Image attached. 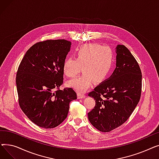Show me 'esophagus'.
<instances>
[{"label": "esophagus", "instance_id": "esophagus-1", "mask_svg": "<svg viewBox=\"0 0 159 159\" xmlns=\"http://www.w3.org/2000/svg\"><path fill=\"white\" fill-rule=\"evenodd\" d=\"M85 97H86L85 93H82V92L78 93V98H84Z\"/></svg>", "mask_w": 159, "mask_h": 159}]
</instances>
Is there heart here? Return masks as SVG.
I'll return each instance as SVG.
<instances>
[{
  "instance_id": "heart-1",
  "label": "heart",
  "mask_w": 159,
  "mask_h": 159,
  "mask_svg": "<svg viewBox=\"0 0 159 159\" xmlns=\"http://www.w3.org/2000/svg\"><path fill=\"white\" fill-rule=\"evenodd\" d=\"M115 63V55L111 48L92 43L80 46L75 52V58L68 57L63 63V72L68 77L83 74L68 82V86L83 92L92 84L103 82L111 72Z\"/></svg>"
}]
</instances>
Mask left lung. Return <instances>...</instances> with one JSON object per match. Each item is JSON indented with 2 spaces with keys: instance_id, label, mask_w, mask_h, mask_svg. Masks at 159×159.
<instances>
[{
  "instance_id": "1",
  "label": "left lung",
  "mask_w": 159,
  "mask_h": 159,
  "mask_svg": "<svg viewBox=\"0 0 159 159\" xmlns=\"http://www.w3.org/2000/svg\"><path fill=\"white\" fill-rule=\"evenodd\" d=\"M116 68L111 76L90 91L95 106L89 111L91 124L102 132H110L126 122L138 104L142 91V73L129 50L117 45Z\"/></svg>"
}]
</instances>
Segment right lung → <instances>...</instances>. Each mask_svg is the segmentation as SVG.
Returning a JSON list of instances; mask_svg holds the SVG:
<instances>
[{
  "label": "right lung",
  "mask_w": 159,
  "mask_h": 159,
  "mask_svg": "<svg viewBox=\"0 0 159 159\" xmlns=\"http://www.w3.org/2000/svg\"><path fill=\"white\" fill-rule=\"evenodd\" d=\"M71 47L64 39L46 40L26 52L16 76L19 103L28 118L38 126L51 129L67 117L70 103L77 99L71 88L63 84V63Z\"/></svg>",
  "instance_id": "right-lung-1"
}]
</instances>
